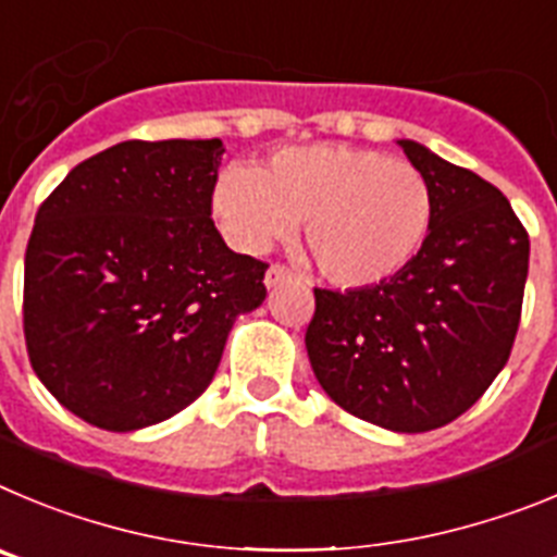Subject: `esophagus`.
Wrapping results in <instances>:
<instances>
[{"instance_id":"esophagus-1","label":"esophagus","mask_w":557,"mask_h":557,"mask_svg":"<svg viewBox=\"0 0 557 557\" xmlns=\"http://www.w3.org/2000/svg\"><path fill=\"white\" fill-rule=\"evenodd\" d=\"M290 277H294V272H290V269L277 267V263H274V267H269V272H267V277H263V283H267V288H277V285L288 283Z\"/></svg>"}]
</instances>
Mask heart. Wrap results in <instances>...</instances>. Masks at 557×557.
<instances>
[{"label": "heart", "mask_w": 557, "mask_h": 557, "mask_svg": "<svg viewBox=\"0 0 557 557\" xmlns=\"http://www.w3.org/2000/svg\"><path fill=\"white\" fill-rule=\"evenodd\" d=\"M213 213L244 249H263L302 224L319 277L369 288L397 277L433 227V191L408 160L347 144L290 147L255 172L230 166L213 188Z\"/></svg>", "instance_id": "heart-1"}]
</instances>
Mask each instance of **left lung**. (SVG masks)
<instances>
[{
  "label": "left lung",
  "mask_w": 557,
  "mask_h": 557,
  "mask_svg": "<svg viewBox=\"0 0 557 557\" xmlns=\"http://www.w3.org/2000/svg\"><path fill=\"white\" fill-rule=\"evenodd\" d=\"M428 177L433 227L380 285L315 288L305 333L330 399L394 433H428L472 408L508 363L530 238L499 188L422 144L397 141Z\"/></svg>",
  "instance_id": "obj_1"
}]
</instances>
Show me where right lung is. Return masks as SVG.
I'll use <instances>...</instances> for the list:
<instances>
[{
  "mask_svg": "<svg viewBox=\"0 0 557 557\" xmlns=\"http://www.w3.org/2000/svg\"><path fill=\"white\" fill-rule=\"evenodd\" d=\"M224 147L124 141L38 208L24 258L29 363L63 408L113 433L158 424L210 385L267 263L210 219Z\"/></svg>",
  "mask_w": 557,
  "mask_h": 557,
  "instance_id": "1",
  "label": "right lung"
}]
</instances>
